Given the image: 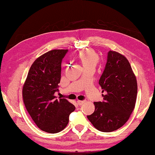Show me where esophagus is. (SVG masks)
<instances>
[{
    "label": "esophagus",
    "mask_w": 155,
    "mask_h": 155,
    "mask_svg": "<svg viewBox=\"0 0 155 155\" xmlns=\"http://www.w3.org/2000/svg\"><path fill=\"white\" fill-rule=\"evenodd\" d=\"M84 103H85V101H77V103H78L79 106H81V105H82Z\"/></svg>",
    "instance_id": "34e87169"
}]
</instances>
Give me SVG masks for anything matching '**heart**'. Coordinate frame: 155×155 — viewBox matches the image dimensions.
<instances>
[{
	"instance_id": "obj_1",
	"label": "heart",
	"mask_w": 155,
	"mask_h": 155,
	"mask_svg": "<svg viewBox=\"0 0 155 155\" xmlns=\"http://www.w3.org/2000/svg\"><path fill=\"white\" fill-rule=\"evenodd\" d=\"M78 57L84 69H94L99 62L98 54L92 49H86L85 51H80L78 54Z\"/></svg>"
}]
</instances>
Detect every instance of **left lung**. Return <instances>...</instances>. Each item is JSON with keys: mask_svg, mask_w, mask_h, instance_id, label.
<instances>
[{"mask_svg": "<svg viewBox=\"0 0 155 155\" xmlns=\"http://www.w3.org/2000/svg\"><path fill=\"white\" fill-rule=\"evenodd\" d=\"M103 89V102H94L95 110L87 117L94 127L110 132L123 126L135 107L138 85L126 57L109 51L104 71L99 80Z\"/></svg>", "mask_w": 155, "mask_h": 155, "instance_id": "left-lung-1", "label": "left lung"}]
</instances>
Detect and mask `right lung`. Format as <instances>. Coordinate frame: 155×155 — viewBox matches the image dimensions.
Wrapping results in <instances>:
<instances>
[{"mask_svg":"<svg viewBox=\"0 0 155 155\" xmlns=\"http://www.w3.org/2000/svg\"><path fill=\"white\" fill-rule=\"evenodd\" d=\"M68 50L55 49L35 60L23 86L25 107L34 123L44 132L55 134L65 129L75 106L65 98L56 99L61 62Z\"/></svg>","mask_w":155,"mask_h":155,"instance_id":"obj_1","label":"right lung"}]
</instances>
